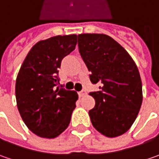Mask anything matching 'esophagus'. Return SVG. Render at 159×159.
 Returning a JSON list of instances; mask_svg holds the SVG:
<instances>
[{"label": "esophagus", "instance_id": "1", "mask_svg": "<svg viewBox=\"0 0 159 159\" xmlns=\"http://www.w3.org/2000/svg\"><path fill=\"white\" fill-rule=\"evenodd\" d=\"M78 94H79V97H84V96H85V95H86L87 93L84 89H83L81 92H79V93H78Z\"/></svg>", "mask_w": 159, "mask_h": 159}]
</instances>
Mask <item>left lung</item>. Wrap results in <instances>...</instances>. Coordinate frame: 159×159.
<instances>
[{
    "instance_id": "8db88e82",
    "label": "left lung",
    "mask_w": 159,
    "mask_h": 159,
    "mask_svg": "<svg viewBox=\"0 0 159 159\" xmlns=\"http://www.w3.org/2000/svg\"><path fill=\"white\" fill-rule=\"evenodd\" d=\"M78 48L100 91L90 93L95 106L89 111L94 128L107 137L126 133L136 119L142 102L140 73L128 52L103 34H78Z\"/></svg>"
}]
</instances>
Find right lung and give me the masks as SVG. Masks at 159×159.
I'll list each match as a JSON object with an SVG mask.
<instances>
[{"label": "right lung", "instance_id": "obj_1", "mask_svg": "<svg viewBox=\"0 0 159 159\" xmlns=\"http://www.w3.org/2000/svg\"><path fill=\"white\" fill-rule=\"evenodd\" d=\"M77 35H57L34 44L25 57L16 80L17 109L28 129L52 139L66 130L78 95L59 86L61 60L72 52Z\"/></svg>", "mask_w": 159, "mask_h": 159}]
</instances>
